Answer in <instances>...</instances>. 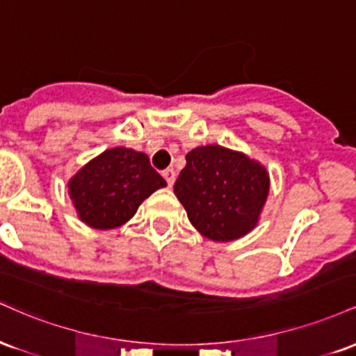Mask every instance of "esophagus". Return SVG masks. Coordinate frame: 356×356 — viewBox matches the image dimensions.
I'll list each match as a JSON object with an SVG mask.
<instances>
[{"mask_svg":"<svg viewBox=\"0 0 356 356\" xmlns=\"http://www.w3.org/2000/svg\"><path fill=\"white\" fill-rule=\"evenodd\" d=\"M162 175H164V179L167 181V186L172 187L174 182H175V170L174 169H165L164 172H162Z\"/></svg>","mask_w":356,"mask_h":356,"instance_id":"esophagus-1","label":"esophagus"}]
</instances>
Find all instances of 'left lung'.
Here are the masks:
<instances>
[{
    "instance_id": "obj_1",
    "label": "left lung",
    "mask_w": 356,
    "mask_h": 356,
    "mask_svg": "<svg viewBox=\"0 0 356 356\" xmlns=\"http://www.w3.org/2000/svg\"><path fill=\"white\" fill-rule=\"evenodd\" d=\"M191 224L212 241H234L254 229L269 192L259 162L220 145L192 149L174 184Z\"/></svg>"
}]
</instances>
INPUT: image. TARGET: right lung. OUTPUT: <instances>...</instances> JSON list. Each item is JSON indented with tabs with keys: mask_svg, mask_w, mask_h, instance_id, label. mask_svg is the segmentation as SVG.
<instances>
[{
	"mask_svg": "<svg viewBox=\"0 0 356 356\" xmlns=\"http://www.w3.org/2000/svg\"><path fill=\"white\" fill-rule=\"evenodd\" d=\"M165 186L144 152L115 147L81 167L68 182V194L87 226L113 229L132 218L152 192Z\"/></svg>",
	"mask_w": 356,
	"mask_h": 356,
	"instance_id": "right-lung-1",
	"label": "right lung"
}]
</instances>
